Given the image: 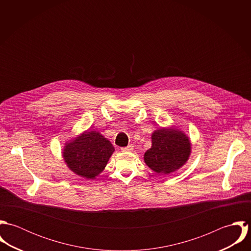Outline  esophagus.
Returning <instances> with one entry per match:
<instances>
[{
	"instance_id": "34e87169",
	"label": "esophagus",
	"mask_w": 251,
	"mask_h": 251,
	"mask_svg": "<svg viewBox=\"0 0 251 251\" xmlns=\"http://www.w3.org/2000/svg\"><path fill=\"white\" fill-rule=\"evenodd\" d=\"M121 150H122L123 151H133V146H132V145H128L127 147L122 148Z\"/></svg>"
}]
</instances>
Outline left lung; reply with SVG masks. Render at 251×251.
Here are the masks:
<instances>
[{
    "label": "left lung",
    "mask_w": 251,
    "mask_h": 251,
    "mask_svg": "<svg viewBox=\"0 0 251 251\" xmlns=\"http://www.w3.org/2000/svg\"><path fill=\"white\" fill-rule=\"evenodd\" d=\"M191 144L179 129L160 128L151 134V147L144 154L145 163L154 172L170 174L188 159Z\"/></svg>",
    "instance_id": "8db88e82"
}]
</instances>
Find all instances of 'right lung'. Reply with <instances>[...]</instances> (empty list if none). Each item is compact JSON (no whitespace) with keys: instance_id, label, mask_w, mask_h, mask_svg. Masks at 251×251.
<instances>
[{"instance_id":"obj_1","label":"right lung","mask_w":251,"mask_h":251,"mask_svg":"<svg viewBox=\"0 0 251 251\" xmlns=\"http://www.w3.org/2000/svg\"><path fill=\"white\" fill-rule=\"evenodd\" d=\"M114 151L113 145L100 132L87 130L66 143L63 157L76 175L93 179L104 170Z\"/></svg>"}]
</instances>
